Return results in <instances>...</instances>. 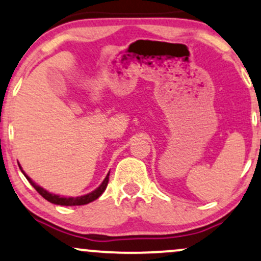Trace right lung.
I'll use <instances>...</instances> for the list:
<instances>
[{"label":"right lung","instance_id":"right-lung-1","mask_svg":"<svg viewBox=\"0 0 261 261\" xmlns=\"http://www.w3.org/2000/svg\"><path fill=\"white\" fill-rule=\"evenodd\" d=\"M21 172L24 174V176L28 178V181L30 182L31 186H33L35 190L39 192L41 196L43 197L46 200H48V202H51L53 204H57V205H84V204H89L91 202H93V200L98 198V197L105 192L107 185H108V180H109V174L107 175L105 180H103L102 184H100V186L98 188H96L95 191H92V192L89 193V194H85V196H80V197H70V198H65V197H59V196H56V194H52L49 192H47L46 190H43L42 187L37 186V185L34 182L31 178L28 176L25 172L21 170Z\"/></svg>","mask_w":261,"mask_h":261}]
</instances>
